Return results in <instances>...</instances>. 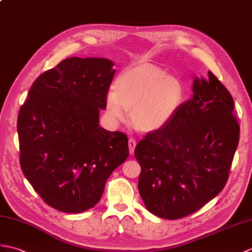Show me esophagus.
<instances>
[{
  "label": "esophagus",
  "mask_w": 252,
  "mask_h": 252,
  "mask_svg": "<svg viewBox=\"0 0 252 252\" xmlns=\"http://www.w3.org/2000/svg\"><path fill=\"white\" fill-rule=\"evenodd\" d=\"M135 146H136V140L134 138L128 139V149H130V154L133 155L134 150H135Z\"/></svg>",
  "instance_id": "1"
}]
</instances>
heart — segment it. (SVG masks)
Listing matches in <instances>:
<instances>
[{
  "mask_svg": "<svg viewBox=\"0 0 252 252\" xmlns=\"http://www.w3.org/2000/svg\"><path fill=\"white\" fill-rule=\"evenodd\" d=\"M181 81L153 64L142 63L122 72L106 96L107 114L114 120L131 110L132 126L142 132L159 131L169 124L185 98Z\"/></svg>",
  "mask_w": 252,
  "mask_h": 252,
  "instance_id": "heart-1",
  "label": "heart"
}]
</instances>
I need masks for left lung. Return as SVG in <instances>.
Returning a JSON list of instances; mask_svg holds the SVG:
<instances>
[{"label": "left lung", "instance_id": "1", "mask_svg": "<svg viewBox=\"0 0 252 252\" xmlns=\"http://www.w3.org/2000/svg\"><path fill=\"white\" fill-rule=\"evenodd\" d=\"M193 96L169 124L136 145L138 191L150 213L175 220L219 194L229 178L239 140L234 101L221 81L195 77Z\"/></svg>", "mask_w": 252, "mask_h": 252}]
</instances>
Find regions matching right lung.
Returning a JSON list of instances; mask_svg holds the SVG:
<instances>
[{"label":"right lung","instance_id":"add662e5","mask_svg":"<svg viewBox=\"0 0 252 252\" xmlns=\"http://www.w3.org/2000/svg\"><path fill=\"white\" fill-rule=\"evenodd\" d=\"M114 63L67 58L35 79L17 131L20 166L47 205L83 213L101 200L105 184L128 156L126 134L98 126Z\"/></svg>","mask_w":252,"mask_h":252}]
</instances>
